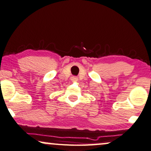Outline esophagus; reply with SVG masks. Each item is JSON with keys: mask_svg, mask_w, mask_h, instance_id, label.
Masks as SVG:
<instances>
[{"mask_svg": "<svg viewBox=\"0 0 151 151\" xmlns=\"http://www.w3.org/2000/svg\"><path fill=\"white\" fill-rule=\"evenodd\" d=\"M71 81H72V82H76V81H78V78L76 77V76H73V77H71Z\"/></svg>", "mask_w": 151, "mask_h": 151, "instance_id": "obj_1", "label": "esophagus"}]
</instances>
